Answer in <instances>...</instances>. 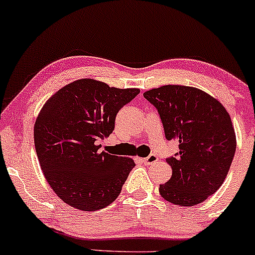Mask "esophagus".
<instances>
[{
    "label": "esophagus",
    "mask_w": 255,
    "mask_h": 255,
    "mask_svg": "<svg viewBox=\"0 0 255 255\" xmlns=\"http://www.w3.org/2000/svg\"><path fill=\"white\" fill-rule=\"evenodd\" d=\"M158 159H159V158H158L155 154H149L147 158H142L141 161L144 164H153V163H155Z\"/></svg>",
    "instance_id": "1"
}]
</instances>
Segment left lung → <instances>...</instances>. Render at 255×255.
<instances>
[{"label":"left lung","mask_w":255,"mask_h":255,"mask_svg":"<svg viewBox=\"0 0 255 255\" xmlns=\"http://www.w3.org/2000/svg\"><path fill=\"white\" fill-rule=\"evenodd\" d=\"M155 107L168 141L179 152L166 158L171 179L160 185L164 199L176 205H196L223 185L236 152L231 118L219 101L190 86L166 85L144 92Z\"/></svg>","instance_id":"8db88e82"}]
</instances>
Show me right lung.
<instances>
[{"mask_svg": "<svg viewBox=\"0 0 255 255\" xmlns=\"http://www.w3.org/2000/svg\"><path fill=\"white\" fill-rule=\"evenodd\" d=\"M138 94L81 79L42 107L34 127L35 149L47 182L70 207L100 210L122 192L135 163L101 152L98 142L113 132L118 112Z\"/></svg>", "mask_w": 255, "mask_h": 255, "instance_id": "add662e5", "label": "right lung"}]
</instances>
